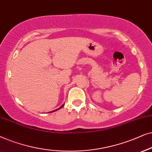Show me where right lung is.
<instances>
[{
	"label": "right lung",
	"mask_w": 152,
	"mask_h": 152,
	"mask_svg": "<svg viewBox=\"0 0 152 152\" xmlns=\"http://www.w3.org/2000/svg\"><path fill=\"white\" fill-rule=\"evenodd\" d=\"M64 104H63V105H62L61 107H60V108H58V110H54V111H52V112H55V111H57V110H60V109H61L62 107H63L64 106Z\"/></svg>",
	"instance_id": "right-lung-1"
}]
</instances>
